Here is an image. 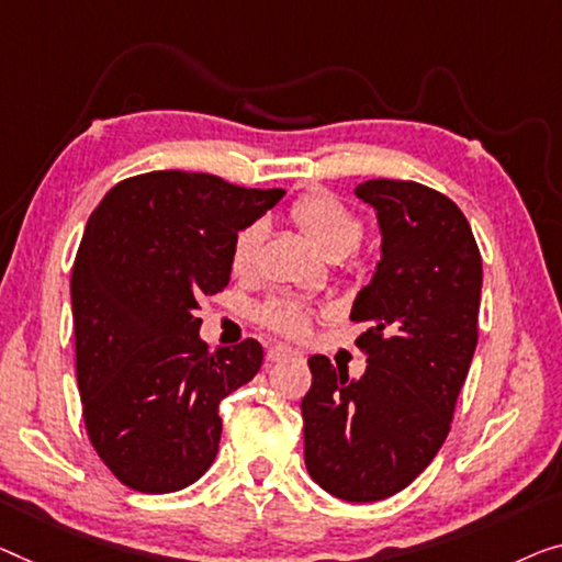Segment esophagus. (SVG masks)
Wrapping results in <instances>:
<instances>
[{"label":"esophagus","instance_id":"34e87169","mask_svg":"<svg viewBox=\"0 0 562 562\" xmlns=\"http://www.w3.org/2000/svg\"><path fill=\"white\" fill-rule=\"evenodd\" d=\"M288 358H300V353L288 346H272L270 350H267V361H272V363L288 361Z\"/></svg>","mask_w":562,"mask_h":562}]
</instances>
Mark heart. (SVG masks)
<instances>
[{"label":"heart","mask_w":562,"mask_h":562,"mask_svg":"<svg viewBox=\"0 0 562 562\" xmlns=\"http://www.w3.org/2000/svg\"><path fill=\"white\" fill-rule=\"evenodd\" d=\"M295 227L321 249L325 257H342L358 247L363 237V222L353 209H348L338 196L328 191L300 196L290 209ZM265 239V224L252 222L237 232L232 241V272L239 278L255 272L259 245ZM272 330L290 338H303L307 333V315L297 305H270L262 313Z\"/></svg>","instance_id":"obj_1"}]
</instances>
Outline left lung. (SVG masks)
Here are the masks:
<instances>
[{
  "instance_id": "8db88e82",
  "label": "left lung",
  "mask_w": 562,
  "mask_h": 562,
  "mask_svg": "<svg viewBox=\"0 0 562 562\" xmlns=\"http://www.w3.org/2000/svg\"><path fill=\"white\" fill-rule=\"evenodd\" d=\"M356 196L375 209L381 259L350 321L366 373L348 379L310 356L303 396L305 467L333 497L379 502L408 487L449 434L476 348L482 257L454 201L416 181L371 179Z\"/></svg>"
}]
</instances>
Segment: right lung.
Listing matches in <instances>:
<instances>
[{
    "label": "right lung",
    "mask_w": 562,
    "mask_h": 562,
    "mask_svg": "<svg viewBox=\"0 0 562 562\" xmlns=\"http://www.w3.org/2000/svg\"><path fill=\"white\" fill-rule=\"evenodd\" d=\"M282 196L150 171L90 214L70 280L78 389L88 437L125 487L166 495L212 467L222 398L255 379L262 346L209 350L199 300L227 288L237 232Z\"/></svg>",
    "instance_id": "add662e5"
}]
</instances>
